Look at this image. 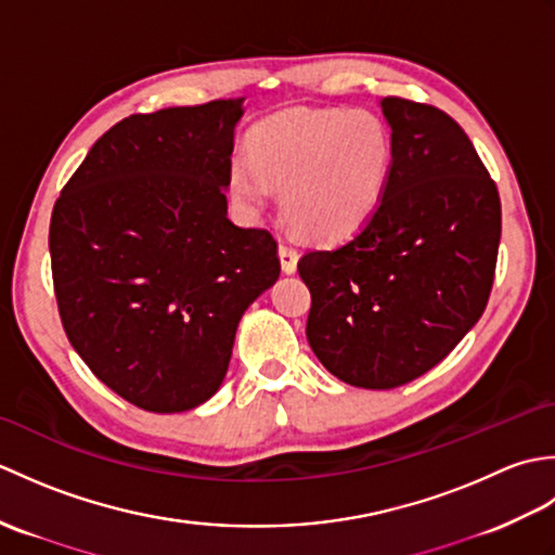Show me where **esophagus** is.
<instances>
[{
  "instance_id": "obj_1",
  "label": "esophagus",
  "mask_w": 555,
  "mask_h": 555,
  "mask_svg": "<svg viewBox=\"0 0 555 555\" xmlns=\"http://www.w3.org/2000/svg\"><path fill=\"white\" fill-rule=\"evenodd\" d=\"M279 259H281V269H284L286 274H296V269H298V250H296V247L281 243L279 245Z\"/></svg>"
}]
</instances>
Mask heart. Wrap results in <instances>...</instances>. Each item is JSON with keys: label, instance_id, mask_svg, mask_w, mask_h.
I'll list each match as a JSON object with an SVG mask.
<instances>
[{"label": "heart", "instance_id": "1", "mask_svg": "<svg viewBox=\"0 0 555 555\" xmlns=\"http://www.w3.org/2000/svg\"><path fill=\"white\" fill-rule=\"evenodd\" d=\"M393 167V138L364 109H293L257 128L250 155L229 164V188L257 217L281 188V209L322 243L358 233L382 205Z\"/></svg>", "mask_w": 555, "mask_h": 555}]
</instances>
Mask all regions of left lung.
Returning <instances> with one entry per match:
<instances>
[{
  "label": "left lung",
  "mask_w": 555,
  "mask_h": 555,
  "mask_svg": "<svg viewBox=\"0 0 555 555\" xmlns=\"http://www.w3.org/2000/svg\"><path fill=\"white\" fill-rule=\"evenodd\" d=\"M393 167L379 209L298 271L308 340L340 382L396 388L436 367L487 308L501 243L496 183L463 128L429 104L384 98Z\"/></svg>",
  "instance_id": "8db88e82"
}]
</instances>
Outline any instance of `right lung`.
<instances>
[{
	"label": "right lung",
	"mask_w": 555,
	"mask_h": 555,
	"mask_svg": "<svg viewBox=\"0 0 555 555\" xmlns=\"http://www.w3.org/2000/svg\"><path fill=\"white\" fill-rule=\"evenodd\" d=\"M243 100L128 116L92 145L52 211L70 346L150 412L193 410L219 391L241 317L279 279L271 233L227 215Z\"/></svg>",
	"instance_id": "right-lung-1"
}]
</instances>
